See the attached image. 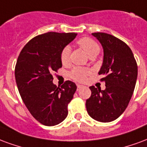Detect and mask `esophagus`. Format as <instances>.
<instances>
[{"label": "esophagus", "mask_w": 147, "mask_h": 147, "mask_svg": "<svg viewBox=\"0 0 147 147\" xmlns=\"http://www.w3.org/2000/svg\"><path fill=\"white\" fill-rule=\"evenodd\" d=\"M77 87H78V89L79 90V89H81V88H83V85H81V84H77Z\"/></svg>", "instance_id": "1"}]
</instances>
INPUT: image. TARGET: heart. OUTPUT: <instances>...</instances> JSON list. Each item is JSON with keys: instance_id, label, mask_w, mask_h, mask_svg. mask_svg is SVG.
<instances>
[{"instance_id": "heart-1", "label": "heart", "mask_w": 147, "mask_h": 147, "mask_svg": "<svg viewBox=\"0 0 147 147\" xmlns=\"http://www.w3.org/2000/svg\"><path fill=\"white\" fill-rule=\"evenodd\" d=\"M78 44L84 49V51L90 56L97 55L99 52L100 48L98 43L94 40L89 37H83L78 41ZM71 49L69 46H65L60 53V60L63 64H66L69 61V55H70ZM89 71L85 68L81 67H75L70 72V77L76 81H82L86 78L87 75L88 74Z\"/></svg>"}]
</instances>
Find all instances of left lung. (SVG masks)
I'll return each instance as SVG.
<instances>
[{"label":"left lung","mask_w":147,"mask_h":147,"mask_svg":"<svg viewBox=\"0 0 147 147\" xmlns=\"http://www.w3.org/2000/svg\"><path fill=\"white\" fill-rule=\"evenodd\" d=\"M103 49V62L99 75L104 78L106 89L89 88L92 95L86 100L89 116L100 122L113 121L121 115L133 94L138 66L133 53L124 41L106 33L92 34Z\"/></svg>","instance_id":"left-lung-1"}]
</instances>
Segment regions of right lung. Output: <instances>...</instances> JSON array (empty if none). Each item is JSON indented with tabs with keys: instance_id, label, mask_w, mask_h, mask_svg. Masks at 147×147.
Returning a JSON list of instances; mask_svg holds the SVG:
<instances>
[{
	"instance_id": "1",
	"label": "right lung",
	"mask_w": 147,
	"mask_h": 147,
	"mask_svg": "<svg viewBox=\"0 0 147 147\" xmlns=\"http://www.w3.org/2000/svg\"><path fill=\"white\" fill-rule=\"evenodd\" d=\"M76 36L56 32L38 35L23 47L17 59L15 77L21 98L32 116L46 126L66 119L68 104L77 90L70 81L57 87L51 74L62 67L61 51Z\"/></svg>"
}]
</instances>
